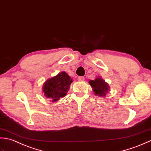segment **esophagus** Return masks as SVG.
Returning <instances> with one entry per match:
<instances>
[{"label": "esophagus", "instance_id": "1", "mask_svg": "<svg viewBox=\"0 0 151 151\" xmlns=\"http://www.w3.org/2000/svg\"><path fill=\"white\" fill-rule=\"evenodd\" d=\"M78 80L80 81H83L85 80V78L83 76H79L78 77Z\"/></svg>", "mask_w": 151, "mask_h": 151}]
</instances>
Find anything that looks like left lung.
<instances>
[{
	"label": "left lung",
	"instance_id": "obj_1",
	"mask_svg": "<svg viewBox=\"0 0 151 151\" xmlns=\"http://www.w3.org/2000/svg\"><path fill=\"white\" fill-rule=\"evenodd\" d=\"M89 84L91 85L94 94L100 97H104L109 91V86L107 83L100 77L94 80H91Z\"/></svg>",
	"mask_w": 151,
	"mask_h": 151
}]
</instances>
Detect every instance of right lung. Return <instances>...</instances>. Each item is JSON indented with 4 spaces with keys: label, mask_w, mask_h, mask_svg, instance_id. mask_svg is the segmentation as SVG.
<instances>
[{
    "label": "right lung",
    "mask_w": 151,
    "mask_h": 151,
    "mask_svg": "<svg viewBox=\"0 0 151 151\" xmlns=\"http://www.w3.org/2000/svg\"><path fill=\"white\" fill-rule=\"evenodd\" d=\"M72 82V79L65 72H61L44 83L42 88L44 96L52 102L57 101L66 96Z\"/></svg>",
    "instance_id": "right-lung-1"
}]
</instances>
